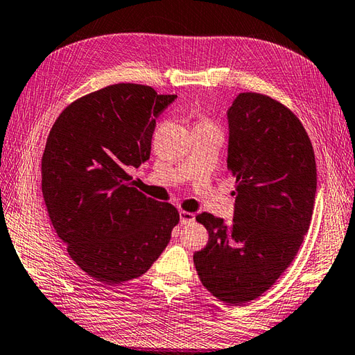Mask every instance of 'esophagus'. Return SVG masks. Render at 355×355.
I'll use <instances>...</instances> for the list:
<instances>
[{"label":"esophagus","mask_w":355,"mask_h":355,"mask_svg":"<svg viewBox=\"0 0 355 355\" xmlns=\"http://www.w3.org/2000/svg\"><path fill=\"white\" fill-rule=\"evenodd\" d=\"M179 217H180V223L182 224H189L196 220V215L191 212H187V211H180Z\"/></svg>","instance_id":"34e87169"}]
</instances>
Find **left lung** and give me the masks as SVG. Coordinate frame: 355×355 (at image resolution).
<instances>
[{
    "label": "left lung",
    "mask_w": 355,
    "mask_h": 355,
    "mask_svg": "<svg viewBox=\"0 0 355 355\" xmlns=\"http://www.w3.org/2000/svg\"><path fill=\"white\" fill-rule=\"evenodd\" d=\"M227 120L233 221L198 214L209 241L193 259L214 297L243 306L270 289L297 256L313 214L316 162L304 126L279 101L239 93Z\"/></svg>",
    "instance_id": "left-lung-1"
}]
</instances>
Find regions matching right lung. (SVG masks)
Here are the masks:
<instances>
[{
  "label": "right lung",
  "mask_w": 355,
  "mask_h": 355,
  "mask_svg": "<svg viewBox=\"0 0 355 355\" xmlns=\"http://www.w3.org/2000/svg\"><path fill=\"white\" fill-rule=\"evenodd\" d=\"M176 94L120 83L63 110L42 157V193L72 261L111 286L140 277L179 223L173 205L144 196L128 167L150 158L157 117Z\"/></svg>",
  "instance_id": "1"
}]
</instances>
